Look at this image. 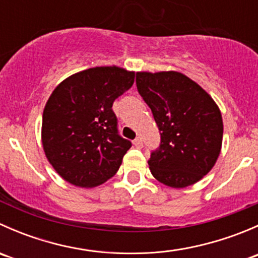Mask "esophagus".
Segmentation results:
<instances>
[{
  "label": "esophagus",
  "instance_id": "esophagus-1",
  "mask_svg": "<svg viewBox=\"0 0 258 258\" xmlns=\"http://www.w3.org/2000/svg\"><path fill=\"white\" fill-rule=\"evenodd\" d=\"M134 145L136 146V147H141V146H142V139H141V137H136V139H135V141H134Z\"/></svg>",
  "mask_w": 258,
  "mask_h": 258
}]
</instances>
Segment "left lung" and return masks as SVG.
<instances>
[{
	"label": "left lung",
	"mask_w": 258,
	"mask_h": 258,
	"mask_svg": "<svg viewBox=\"0 0 258 258\" xmlns=\"http://www.w3.org/2000/svg\"><path fill=\"white\" fill-rule=\"evenodd\" d=\"M136 85L161 134L160 148L148 161L151 173L172 188L195 184L221 153L223 122L217 103L181 72H137Z\"/></svg>",
	"instance_id": "1"
}]
</instances>
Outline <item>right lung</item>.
<instances>
[{"instance_id":"right-lung-1","label":"right lung","mask_w":258,"mask_h":258,"mask_svg":"<svg viewBox=\"0 0 258 258\" xmlns=\"http://www.w3.org/2000/svg\"><path fill=\"white\" fill-rule=\"evenodd\" d=\"M135 82V71L93 67L64 79L42 114L46 158L64 181L83 188L105 183L118 171L131 142L118 136L113 101Z\"/></svg>"}]
</instances>
